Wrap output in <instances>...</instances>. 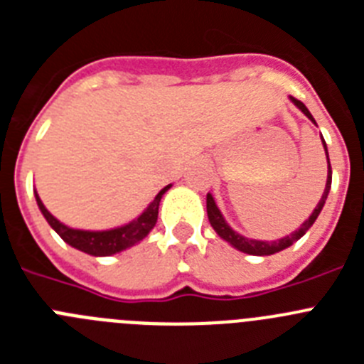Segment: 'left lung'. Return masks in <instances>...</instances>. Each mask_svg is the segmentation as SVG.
<instances>
[{"label": "left lung", "mask_w": 364, "mask_h": 364, "mask_svg": "<svg viewBox=\"0 0 364 364\" xmlns=\"http://www.w3.org/2000/svg\"><path fill=\"white\" fill-rule=\"evenodd\" d=\"M291 102H294V104L297 105V107L301 109V111L304 112V114H306V117L310 118V120L315 124L314 117H311L310 111H308L306 105L302 104L301 100L291 98ZM321 138H323V136H321ZM323 146H324V151H326V144H324V138H323ZM326 156H328V151H326ZM330 188H332V166H330V159H328L326 188H324L323 197H321L319 204H317V208L314 210V213L310 215V218H308V220L304 222V224H302V226L299 228L297 231H294V233L288 235V237H284V239H281V240H273V242H264V240H252V239H246V237H242V235L235 233V231L231 230V228L226 224V220H224V217H222L220 210L217 208V204H215L213 197H211L210 193H208V198H205V204H208V218H210L211 226H213V230L217 231L218 237H222L224 240H228L231 246H235L237 250H240V252L250 253V255H273V253H277V252H281V250H284V247L291 246L295 240L301 239L302 235L310 230L311 224L315 222V218L319 217L321 210H323L324 202H326V198H328V193H330Z\"/></svg>", "instance_id": "left-lung-1"}]
</instances>
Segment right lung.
I'll return each mask as SVG.
<instances>
[{"label": "right lung", "mask_w": 364, "mask_h": 364, "mask_svg": "<svg viewBox=\"0 0 364 364\" xmlns=\"http://www.w3.org/2000/svg\"><path fill=\"white\" fill-rule=\"evenodd\" d=\"M171 186H166L162 191L154 197V200L147 205V210L144 211L136 220L125 224V226L117 228V230L109 231H83V230H73V228L65 226L62 222L54 218L53 215L47 211V208L43 205V202L40 200L36 193V202L40 205L41 213L47 218V222L50 224L54 231H56L67 244H70L73 247L80 250V252H85L89 255L95 257H107L112 253H118L125 247L134 246L136 242H140L142 239H146L147 233L154 228L156 224V218H159V205L160 198H162L164 193Z\"/></svg>", "instance_id": "obj_1"}]
</instances>
